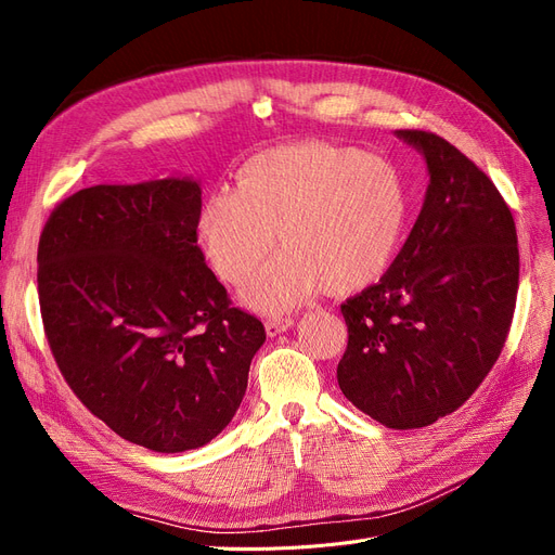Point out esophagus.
I'll return each mask as SVG.
<instances>
[{
    "label": "esophagus",
    "mask_w": 555,
    "mask_h": 555,
    "mask_svg": "<svg viewBox=\"0 0 555 555\" xmlns=\"http://www.w3.org/2000/svg\"><path fill=\"white\" fill-rule=\"evenodd\" d=\"M292 326H294L292 317H268L266 319V333L271 335V338H275V335H280L282 331H287Z\"/></svg>",
    "instance_id": "1"
}]
</instances>
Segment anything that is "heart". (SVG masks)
Wrapping results in <instances>:
<instances>
[{
  "label": "heart",
  "instance_id": "obj_1",
  "mask_svg": "<svg viewBox=\"0 0 555 555\" xmlns=\"http://www.w3.org/2000/svg\"><path fill=\"white\" fill-rule=\"evenodd\" d=\"M410 194L400 169L361 147L322 141L266 150L243 164L238 190H212L198 210V238L227 282L245 280L287 247L243 298L259 310H287L326 284L351 294L379 280L408 227Z\"/></svg>",
  "mask_w": 555,
  "mask_h": 555
}]
</instances>
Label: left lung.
Returning a JSON list of instances; mask_svg holds the SVG:
<instances>
[{"label": "left lung", "instance_id": "left-lung-1", "mask_svg": "<svg viewBox=\"0 0 555 555\" xmlns=\"http://www.w3.org/2000/svg\"><path fill=\"white\" fill-rule=\"evenodd\" d=\"M428 164L410 236L377 284L340 306L338 384L386 428L456 412L505 347L518 292L516 224L493 180L433 131L400 129Z\"/></svg>", "mask_w": 555, "mask_h": 555}]
</instances>
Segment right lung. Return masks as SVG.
Returning a JSON list of instances; mask_svg holds the SVG:
<instances>
[{"label": "right lung", "instance_id": "1", "mask_svg": "<svg viewBox=\"0 0 555 555\" xmlns=\"http://www.w3.org/2000/svg\"><path fill=\"white\" fill-rule=\"evenodd\" d=\"M192 178L96 184L39 238V306L62 377L96 418L159 453L208 444L241 408L266 340L196 245Z\"/></svg>", "mask_w": 555, "mask_h": 555}]
</instances>
